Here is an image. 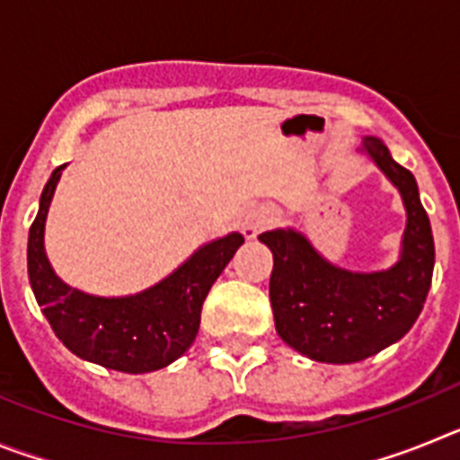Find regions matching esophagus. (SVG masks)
<instances>
[{
  "label": "esophagus",
  "instance_id": "esophagus-1",
  "mask_svg": "<svg viewBox=\"0 0 460 460\" xmlns=\"http://www.w3.org/2000/svg\"><path fill=\"white\" fill-rule=\"evenodd\" d=\"M271 221H274V211H271L270 207H255V209H251L249 214H246V218H243L242 230L246 237L253 239L255 234L262 233Z\"/></svg>",
  "mask_w": 460,
  "mask_h": 460
}]
</instances>
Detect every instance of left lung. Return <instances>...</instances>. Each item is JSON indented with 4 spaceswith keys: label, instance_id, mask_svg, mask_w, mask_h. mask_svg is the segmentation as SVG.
<instances>
[{
    "label": "left lung",
    "instance_id": "8db88e82",
    "mask_svg": "<svg viewBox=\"0 0 460 460\" xmlns=\"http://www.w3.org/2000/svg\"><path fill=\"white\" fill-rule=\"evenodd\" d=\"M364 149L403 195L408 227L396 265L352 274L329 265L295 230L260 234L274 253L270 299L276 332L290 348L329 364H352L403 339L420 318L433 279L436 246L412 172L376 137Z\"/></svg>",
    "mask_w": 460,
    "mask_h": 460
}]
</instances>
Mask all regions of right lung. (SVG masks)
Segmentation results:
<instances>
[{
  "label": "right lung",
  "instance_id": "obj_1",
  "mask_svg": "<svg viewBox=\"0 0 460 460\" xmlns=\"http://www.w3.org/2000/svg\"><path fill=\"white\" fill-rule=\"evenodd\" d=\"M64 165L52 170L30 227L27 271L36 302L73 355L121 373H149L180 359L195 341L207 292L243 243L239 233L202 246L180 270L136 296L103 299L57 279L43 249L48 207Z\"/></svg>",
  "mask_w": 460,
  "mask_h": 460
}]
</instances>
